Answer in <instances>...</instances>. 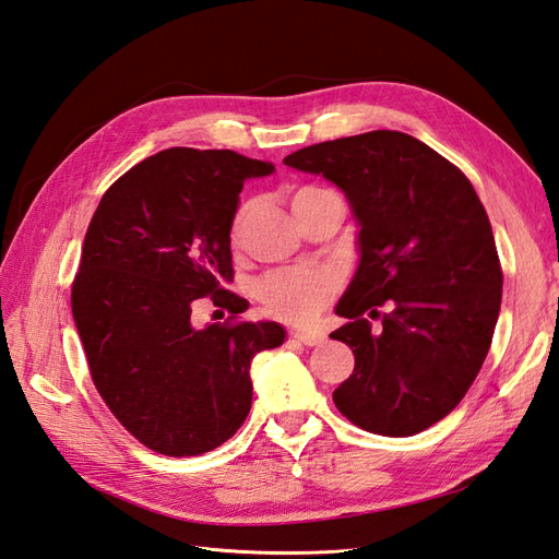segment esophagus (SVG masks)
<instances>
[{
	"label": "esophagus",
	"mask_w": 559,
	"mask_h": 559,
	"mask_svg": "<svg viewBox=\"0 0 559 559\" xmlns=\"http://www.w3.org/2000/svg\"><path fill=\"white\" fill-rule=\"evenodd\" d=\"M289 337L292 341H296V343H302V345H321L324 343V333H317V331H308V329H294L292 333H289Z\"/></svg>",
	"instance_id": "obj_1"
}]
</instances>
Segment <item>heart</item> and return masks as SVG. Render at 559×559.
Here are the masks:
<instances>
[{
  "label": "heart",
  "mask_w": 559,
  "mask_h": 559,
  "mask_svg": "<svg viewBox=\"0 0 559 559\" xmlns=\"http://www.w3.org/2000/svg\"><path fill=\"white\" fill-rule=\"evenodd\" d=\"M324 193V189L317 186H302L294 193L292 205L296 202ZM247 207H242L235 216L233 230H238L242 214ZM337 280L326 267H292L280 270V273L267 275L259 284V300L273 317L286 319V321H306L312 319L321 308L326 306V300L335 294Z\"/></svg>",
  "instance_id": "heart-1"
}]
</instances>
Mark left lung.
I'll return each instance as SVG.
<instances>
[{
	"instance_id": "obj_1",
	"label": "left lung",
	"mask_w": 559,
	"mask_h": 559,
	"mask_svg": "<svg viewBox=\"0 0 559 559\" xmlns=\"http://www.w3.org/2000/svg\"><path fill=\"white\" fill-rule=\"evenodd\" d=\"M284 165L333 181L359 226L357 273L335 306L349 321L331 333L354 352L335 408L370 433L425 431L468 392L499 319L503 275L478 193L396 130L298 148Z\"/></svg>"
}]
</instances>
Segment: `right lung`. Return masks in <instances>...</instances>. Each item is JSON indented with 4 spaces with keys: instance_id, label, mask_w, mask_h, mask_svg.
<instances>
[{
    "instance_id": "obj_1",
    "label": "right lung",
    "mask_w": 559,
    "mask_h": 559,
    "mask_svg": "<svg viewBox=\"0 0 559 559\" xmlns=\"http://www.w3.org/2000/svg\"><path fill=\"white\" fill-rule=\"evenodd\" d=\"M273 163L230 148H165L116 179L91 218L72 314L91 378L151 450L193 456L226 443L251 408V359L280 347L277 321L193 324V302L245 312L230 228L242 183ZM249 306V302H248Z\"/></svg>"
}]
</instances>
